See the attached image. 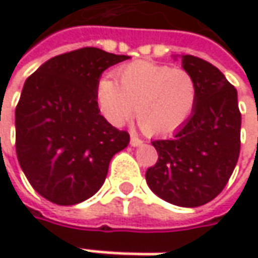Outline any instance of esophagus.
<instances>
[{
    "mask_svg": "<svg viewBox=\"0 0 258 258\" xmlns=\"http://www.w3.org/2000/svg\"><path fill=\"white\" fill-rule=\"evenodd\" d=\"M142 143H143V140H142L139 136L131 134V139H130V145H131V146H140Z\"/></svg>",
    "mask_w": 258,
    "mask_h": 258,
    "instance_id": "obj_1",
    "label": "esophagus"
}]
</instances>
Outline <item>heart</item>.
I'll use <instances>...</instances> for the list:
<instances>
[{
	"label": "heart",
	"mask_w": 258,
	"mask_h": 258,
	"mask_svg": "<svg viewBox=\"0 0 258 258\" xmlns=\"http://www.w3.org/2000/svg\"><path fill=\"white\" fill-rule=\"evenodd\" d=\"M118 79L119 85L103 78L97 88L100 112L112 125H124L137 107L142 128L161 136L180 128L194 110L197 85L182 69L137 61L121 69Z\"/></svg>",
	"instance_id": "1"
}]
</instances>
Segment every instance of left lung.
<instances>
[{"mask_svg": "<svg viewBox=\"0 0 258 258\" xmlns=\"http://www.w3.org/2000/svg\"><path fill=\"white\" fill-rule=\"evenodd\" d=\"M179 58L196 80L197 101L170 139L152 142L158 161L146 170V182L160 199L197 208L214 200L232 176L240 149V112L237 91L215 66L192 55Z\"/></svg>", "mask_w": 258, "mask_h": 258, "instance_id": "1", "label": "left lung"}]
</instances>
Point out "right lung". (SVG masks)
<instances>
[{"instance_id": "right-lung-1", "label": "right lung", "mask_w": 258, "mask_h": 258, "mask_svg": "<svg viewBox=\"0 0 258 258\" xmlns=\"http://www.w3.org/2000/svg\"><path fill=\"white\" fill-rule=\"evenodd\" d=\"M127 55L83 47L50 58L26 79L16 107V154L26 179L46 200L70 206L104 183L112 157L130 136L100 115L103 72Z\"/></svg>"}]
</instances>
